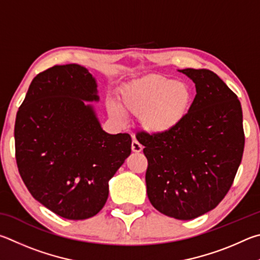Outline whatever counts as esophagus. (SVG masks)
<instances>
[{"label": "esophagus", "instance_id": "34e87169", "mask_svg": "<svg viewBox=\"0 0 260 260\" xmlns=\"http://www.w3.org/2000/svg\"><path fill=\"white\" fill-rule=\"evenodd\" d=\"M131 149H133V152L135 153H139L143 151V146L137 142V140L134 139L133 143H131Z\"/></svg>", "mask_w": 260, "mask_h": 260}]
</instances>
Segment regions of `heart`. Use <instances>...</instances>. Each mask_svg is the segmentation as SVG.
<instances>
[{
  "label": "heart",
  "mask_w": 260,
  "mask_h": 260,
  "mask_svg": "<svg viewBox=\"0 0 260 260\" xmlns=\"http://www.w3.org/2000/svg\"><path fill=\"white\" fill-rule=\"evenodd\" d=\"M193 102L194 92L187 82L154 74L123 85L118 105L109 100L107 112L118 123H124V113L139 116L145 133L160 136L178 129Z\"/></svg>",
  "instance_id": "b5f03b06"
}]
</instances>
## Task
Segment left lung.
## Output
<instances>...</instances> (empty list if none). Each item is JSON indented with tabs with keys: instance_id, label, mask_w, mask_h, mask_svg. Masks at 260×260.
I'll return each instance as SVG.
<instances>
[{
	"instance_id": "8db88e82",
	"label": "left lung",
	"mask_w": 260,
	"mask_h": 260,
	"mask_svg": "<svg viewBox=\"0 0 260 260\" xmlns=\"http://www.w3.org/2000/svg\"><path fill=\"white\" fill-rule=\"evenodd\" d=\"M195 83L192 108L170 134L140 133L147 157V197L166 216L190 220L215 209L229 192L244 148L241 103L209 70H179Z\"/></svg>"
}]
</instances>
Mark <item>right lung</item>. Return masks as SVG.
<instances>
[{"instance_id":"1","label":"right lung","mask_w":260,"mask_h":260,"mask_svg":"<svg viewBox=\"0 0 260 260\" xmlns=\"http://www.w3.org/2000/svg\"><path fill=\"white\" fill-rule=\"evenodd\" d=\"M97 82L77 63L34 77L15 124L16 160L35 200L71 220L93 217L108 198V181L131 153L127 134L103 130L93 106Z\"/></svg>"}]
</instances>
